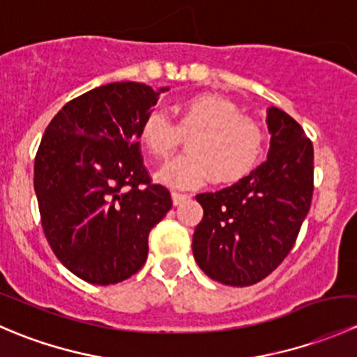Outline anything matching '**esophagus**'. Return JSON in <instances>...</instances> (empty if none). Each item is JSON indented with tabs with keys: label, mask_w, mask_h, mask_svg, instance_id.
Masks as SVG:
<instances>
[{
	"label": "esophagus",
	"mask_w": 357,
	"mask_h": 357,
	"mask_svg": "<svg viewBox=\"0 0 357 357\" xmlns=\"http://www.w3.org/2000/svg\"><path fill=\"white\" fill-rule=\"evenodd\" d=\"M190 195H186V193H179V192H172V204L174 205H179L181 202L188 200Z\"/></svg>",
	"instance_id": "esophagus-1"
}]
</instances>
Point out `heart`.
I'll return each instance as SVG.
<instances>
[{
  "label": "heart",
  "instance_id": "1",
  "mask_svg": "<svg viewBox=\"0 0 357 357\" xmlns=\"http://www.w3.org/2000/svg\"><path fill=\"white\" fill-rule=\"evenodd\" d=\"M178 124L167 114L152 110L139 128L145 149L157 158H165L178 145L179 135H192L186 155L169 160L155 178L171 188H197L208 178L229 183L245 176L259 162L266 145L262 126L238 107L214 95H199L178 109Z\"/></svg>",
  "mask_w": 357,
  "mask_h": 357
}]
</instances>
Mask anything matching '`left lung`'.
<instances>
[{
	"label": "left lung",
	"instance_id": "1",
	"mask_svg": "<svg viewBox=\"0 0 357 357\" xmlns=\"http://www.w3.org/2000/svg\"><path fill=\"white\" fill-rule=\"evenodd\" d=\"M268 160L235 185L197 195L193 257L208 278L248 287L289 255L312 199L314 150L287 112L269 107Z\"/></svg>",
	"mask_w": 357,
	"mask_h": 357
}]
</instances>
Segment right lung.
Listing matches in <instances>:
<instances>
[{
	"label": "right lung",
	"instance_id": "add662e5",
	"mask_svg": "<svg viewBox=\"0 0 357 357\" xmlns=\"http://www.w3.org/2000/svg\"><path fill=\"white\" fill-rule=\"evenodd\" d=\"M142 82H112L68 102L46 128L34 192L46 240L70 273L112 285L142 269L149 233L172 207L139 153V128L158 95Z\"/></svg>",
	"mask_w": 357,
	"mask_h": 357
}]
</instances>
